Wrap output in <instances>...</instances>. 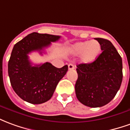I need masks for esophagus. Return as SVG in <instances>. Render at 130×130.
<instances>
[{
    "label": "esophagus",
    "instance_id": "obj_1",
    "mask_svg": "<svg viewBox=\"0 0 130 130\" xmlns=\"http://www.w3.org/2000/svg\"><path fill=\"white\" fill-rule=\"evenodd\" d=\"M68 68H69V70H73L75 69V66L73 63H69L68 65Z\"/></svg>",
    "mask_w": 130,
    "mask_h": 130
}]
</instances>
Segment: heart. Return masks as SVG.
<instances>
[{
	"instance_id": "1",
	"label": "heart",
	"mask_w": 130,
	"mask_h": 130,
	"mask_svg": "<svg viewBox=\"0 0 130 130\" xmlns=\"http://www.w3.org/2000/svg\"><path fill=\"white\" fill-rule=\"evenodd\" d=\"M71 52L74 55H80L82 63H91L94 62L101 54L102 47L96 40L78 42L71 45Z\"/></svg>"
}]
</instances>
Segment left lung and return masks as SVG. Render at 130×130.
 Listing matches in <instances>:
<instances>
[{"mask_svg": "<svg viewBox=\"0 0 130 130\" xmlns=\"http://www.w3.org/2000/svg\"><path fill=\"white\" fill-rule=\"evenodd\" d=\"M102 52L94 62L77 66L75 90L77 99L92 108L101 107L113 99L122 80V58L108 40L94 38Z\"/></svg>", "mask_w": 130, "mask_h": 130, "instance_id": "8db88e82", "label": "left lung"}]
</instances>
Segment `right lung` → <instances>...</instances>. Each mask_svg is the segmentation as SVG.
Segmentation results:
<instances>
[{
    "label": "right lung",
    "instance_id": "obj_1",
    "mask_svg": "<svg viewBox=\"0 0 130 130\" xmlns=\"http://www.w3.org/2000/svg\"><path fill=\"white\" fill-rule=\"evenodd\" d=\"M61 36L34 32L14 46L8 61V75L14 91L26 102L40 104L51 99L58 83L68 71V66L57 68L52 63L32 66L28 55L33 51L42 54L44 48Z\"/></svg>",
    "mask_w": 130,
    "mask_h": 130
}]
</instances>
